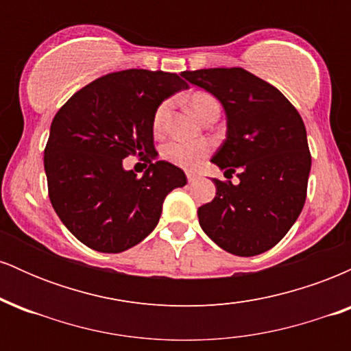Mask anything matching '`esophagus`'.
Instances as JSON below:
<instances>
[{"label":"esophagus","instance_id":"esophagus-1","mask_svg":"<svg viewBox=\"0 0 351 351\" xmlns=\"http://www.w3.org/2000/svg\"><path fill=\"white\" fill-rule=\"evenodd\" d=\"M186 178L189 183H195V181L198 180V175H195V173H186Z\"/></svg>","mask_w":351,"mask_h":351}]
</instances>
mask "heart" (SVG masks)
<instances>
[{
    "label": "heart",
    "mask_w": 351,
    "mask_h": 351,
    "mask_svg": "<svg viewBox=\"0 0 351 351\" xmlns=\"http://www.w3.org/2000/svg\"><path fill=\"white\" fill-rule=\"evenodd\" d=\"M189 106H191L193 112L199 117L201 120L206 117V114L213 110V108H219L217 100L213 97L208 92H195L189 97ZM168 110H170V100H165L158 106V108L153 114V132L160 134L163 130L165 120H167ZM211 152V145L206 140H193V142H186V140H171L167 145H163L162 156L163 160L170 162L176 167L184 168V170H193L206 158Z\"/></svg>",
    "instance_id": "obj_1"
}]
</instances>
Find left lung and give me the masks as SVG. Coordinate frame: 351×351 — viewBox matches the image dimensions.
<instances>
[{
	"label": "left lung",
	"instance_id": "obj_1",
	"mask_svg": "<svg viewBox=\"0 0 351 351\" xmlns=\"http://www.w3.org/2000/svg\"><path fill=\"white\" fill-rule=\"evenodd\" d=\"M181 75L223 104L228 136L211 162L226 173L239 171V184L215 178V199L198 209L201 228L234 256L269 251L287 234L307 198L312 156L304 120L279 88L243 67Z\"/></svg>",
	"mask_w": 351,
	"mask_h": 351
}]
</instances>
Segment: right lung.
Listing matches in <instances>:
<instances>
[{
    "instance_id": "right-lung-1",
    "label": "right lung",
    "mask_w": 351,
    "mask_h": 351,
    "mask_svg": "<svg viewBox=\"0 0 351 351\" xmlns=\"http://www.w3.org/2000/svg\"><path fill=\"white\" fill-rule=\"evenodd\" d=\"M188 88L180 75L127 69L87 84L59 108L44 148L47 191L60 221L82 244L117 254L155 229L163 199L186 184L183 170L153 163V114L165 99ZM149 165L138 179L123 158Z\"/></svg>"
}]
</instances>
